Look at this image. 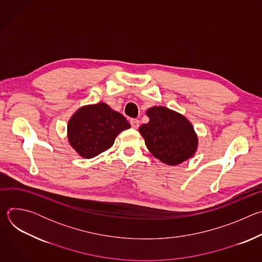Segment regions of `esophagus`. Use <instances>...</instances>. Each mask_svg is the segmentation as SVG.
I'll use <instances>...</instances> for the list:
<instances>
[{
  "instance_id": "1",
  "label": "esophagus",
  "mask_w": 262,
  "mask_h": 262,
  "mask_svg": "<svg viewBox=\"0 0 262 262\" xmlns=\"http://www.w3.org/2000/svg\"><path fill=\"white\" fill-rule=\"evenodd\" d=\"M139 123H140V121L138 119H132L130 120V124H132L133 128H138L139 127Z\"/></svg>"
}]
</instances>
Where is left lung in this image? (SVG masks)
I'll list each match as a JSON object with an SVG mask.
<instances>
[{"mask_svg":"<svg viewBox=\"0 0 262 262\" xmlns=\"http://www.w3.org/2000/svg\"><path fill=\"white\" fill-rule=\"evenodd\" d=\"M149 122L142 124L140 134L148 150L169 166H176L194 157L198 137L192 123L183 115L166 106H151L146 112Z\"/></svg>","mask_w":262,"mask_h":262,"instance_id":"left-lung-1","label":"left lung"}]
</instances>
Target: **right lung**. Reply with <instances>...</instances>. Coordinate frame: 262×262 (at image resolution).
Masks as SVG:
<instances>
[{
  "label": "right lung",
  "mask_w": 262,
  "mask_h": 262,
  "mask_svg": "<svg viewBox=\"0 0 262 262\" xmlns=\"http://www.w3.org/2000/svg\"><path fill=\"white\" fill-rule=\"evenodd\" d=\"M130 124L105 102L80 107L67 124L69 144L82 158L92 159L113 146L116 137Z\"/></svg>",
  "instance_id": "1"
}]
</instances>
